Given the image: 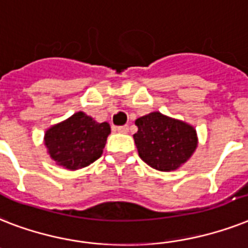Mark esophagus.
Returning a JSON list of instances; mask_svg holds the SVG:
<instances>
[{
  "label": "esophagus",
  "mask_w": 248,
  "mask_h": 248,
  "mask_svg": "<svg viewBox=\"0 0 248 248\" xmlns=\"http://www.w3.org/2000/svg\"><path fill=\"white\" fill-rule=\"evenodd\" d=\"M116 130H118L119 133H128L129 132V126L128 125H120L116 128Z\"/></svg>",
  "instance_id": "esophagus-1"
}]
</instances>
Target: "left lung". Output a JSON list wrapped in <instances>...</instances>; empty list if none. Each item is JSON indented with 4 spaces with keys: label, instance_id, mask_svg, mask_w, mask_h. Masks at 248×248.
I'll use <instances>...</instances> for the list:
<instances>
[{
    "label": "left lung",
    "instance_id": "1",
    "mask_svg": "<svg viewBox=\"0 0 248 248\" xmlns=\"http://www.w3.org/2000/svg\"><path fill=\"white\" fill-rule=\"evenodd\" d=\"M138 132L133 136L140 157L160 171L178 169L195 152L197 134L193 126L151 112L137 119Z\"/></svg>",
    "mask_w": 248,
    "mask_h": 248
}]
</instances>
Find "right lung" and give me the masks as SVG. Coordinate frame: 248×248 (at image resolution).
<instances>
[{
  "mask_svg": "<svg viewBox=\"0 0 248 248\" xmlns=\"http://www.w3.org/2000/svg\"><path fill=\"white\" fill-rule=\"evenodd\" d=\"M110 132L108 123H97L79 111L51 126L45 134V144L57 165L75 170L101 157Z\"/></svg>",
  "mask_w": 248,
  "mask_h": 248,
  "instance_id": "right-lung-1",
  "label": "right lung"
}]
</instances>
